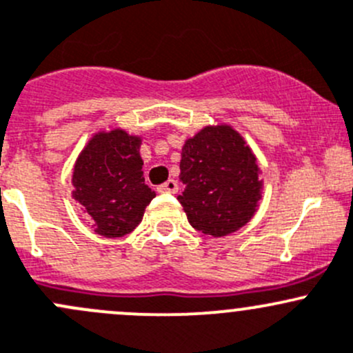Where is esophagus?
Wrapping results in <instances>:
<instances>
[{
    "instance_id": "esophagus-1",
    "label": "esophagus",
    "mask_w": 353,
    "mask_h": 353,
    "mask_svg": "<svg viewBox=\"0 0 353 353\" xmlns=\"http://www.w3.org/2000/svg\"><path fill=\"white\" fill-rule=\"evenodd\" d=\"M159 192H170V194H176L178 192V183L176 180H173V178H170L168 181H165L163 185H159L158 187Z\"/></svg>"
}]
</instances>
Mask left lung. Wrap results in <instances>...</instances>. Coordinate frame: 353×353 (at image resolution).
<instances>
[{
	"mask_svg": "<svg viewBox=\"0 0 353 353\" xmlns=\"http://www.w3.org/2000/svg\"><path fill=\"white\" fill-rule=\"evenodd\" d=\"M178 201L199 232L225 236L242 228L261 199L259 166L245 141L226 125L205 127L181 149Z\"/></svg>",
	"mask_w": 353,
	"mask_h": 353,
	"instance_id": "obj_1",
	"label": "left lung"
}]
</instances>
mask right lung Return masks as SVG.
<instances>
[{"label":"right lung","mask_w":353,"mask_h":353,"mask_svg":"<svg viewBox=\"0 0 353 353\" xmlns=\"http://www.w3.org/2000/svg\"><path fill=\"white\" fill-rule=\"evenodd\" d=\"M141 139L123 130L94 135L73 168V199L83 205L94 232L118 239L134 232L156 192L145 185Z\"/></svg>","instance_id":"obj_1"}]
</instances>
